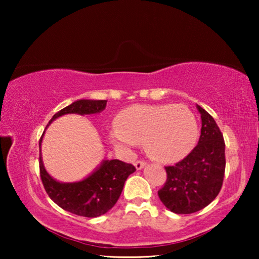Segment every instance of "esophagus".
Returning a JSON list of instances; mask_svg holds the SVG:
<instances>
[{"label": "esophagus", "mask_w": 259, "mask_h": 259, "mask_svg": "<svg viewBox=\"0 0 259 259\" xmlns=\"http://www.w3.org/2000/svg\"><path fill=\"white\" fill-rule=\"evenodd\" d=\"M146 164L147 163H146L145 161H140L139 160V161H136L135 162V166H136V169H137V170H142Z\"/></svg>", "instance_id": "1"}]
</instances>
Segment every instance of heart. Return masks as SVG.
<instances>
[{
  "mask_svg": "<svg viewBox=\"0 0 259 259\" xmlns=\"http://www.w3.org/2000/svg\"><path fill=\"white\" fill-rule=\"evenodd\" d=\"M109 142L131 151L144 142L147 154L159 162H175L190 153L198 137V122L183 105H134L116 116Z\"/></svg>",
  "mask_w": 259,
  "mask_h": 259,
  "instance_id": "1",
  "label": "heart"
}]
</instances>
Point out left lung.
I'll use <instances>...</instances> for the list:
<instances>
[{"label":"left lung","mask_w":259,"mask_h":259,"mask_svg":"<svg viewBox=\"0 0 259 259\" xmlns=\"http://www.w3.org/2000/svg\"><path fill=\"white\" fill-rule=\"evenodd\" d=\"M201 115L198 145L185 159L165 166L166 183L157 192L162 203L175 213H193L218 195L225 172V143L213 117L196 105Z\"/></svg>","instance_id":"obj_1"}]
</instances>
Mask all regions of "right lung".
I'll return each mask as SVG.
<instances>
[{"label": "right lung", "mask_w": 259, "mask_h": 259, "mask_svg": "<svg viewBox=\"0 0 259 259\" xmlns=\"http://www.w3.org/2000/svg\"><path fill=\"white\" fill-rule=\"evenodd\" d=\"M106 104L107 100L78 99L56 113L47 128L56 119L67 114H98L104 111ZM45 133L40 139V152ZM135 171L136 168L130 163L116 159L103 160L93 172L81 181L63 183L50 176L43 164L42 154H40L41 179L48 195L60 208L77 216L94 218L106 213L119 200L126 178Z\"/></svg>", "instance_id": "1"}]
</instances>
